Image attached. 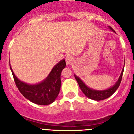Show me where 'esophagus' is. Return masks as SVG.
<instances>
[{
	"label": "esophagus",
	"mask_w": 134,
	"mask_h": 134,
	"mask_svg": "<svg viewBox=\"0 0 134 134\" xmlns=\"http://www.w3.org/2000/svg\"><path fill=\"white\" fill-rule=\"evenodd\" d=\"M65 61H66V63H67V65H69L71 62L73 61V58H72V56H66L65 58Z\"/></svg>",
	"instance_id": "obj_1"
}]
</instances>
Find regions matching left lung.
<instances>
[{
    "instance_id": "1",
    "label": "left lung",
    "mask_w": 134,
    "mask_h": 134,
    "mask_svg": "<svg viewBox=\"0 0 134 134\" xmlns=\"http://www.w3.org/2000/svg\"><path fill=\"white\" fill-rule=\"evenodd\" d=\"M108 28L111 30L113 31V32H115V31L113 30L110 26H108ZM124 67H125V64H124V67L122 70V72H121V75H120L118 80H117V81L116 82V83H115L113 86L109 87V88L104 90H94V89L90 88L88 86H87V85L85 84L84 82H83L79 77L77 76L75 74L74 75H75L76 80L77 82H78V85H79L80 88L82 90V92L83 93V94H84L86 97H88L89 98H90V99L99 101L104 100L106 99V98H108V97H110V96H111L113 93L115 92L116 90L118 89V87H119L120 83H121V80H122V74H123L124 71Z\"/></svg>"
}]
</instances>
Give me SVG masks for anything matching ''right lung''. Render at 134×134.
<instances>
[{"label": "right lung", "instance_id": "1", "mask_svg": "<svg viewBox=\"0 0 134 134\" xmlns=\"http://www.w3.org/2000/svg\"><path fill=\"white\" fill-rule=\"evenodd\" d=\"M9 67L17 88L26 98L33 103L43 106L54 102L60 91L61 72L66 67L64 59L54 65L45 79L34 84L20 80L13 72L10 64Z\"/></svg>", "mask_w": 134, "mask_h": 134}]
</instances>
